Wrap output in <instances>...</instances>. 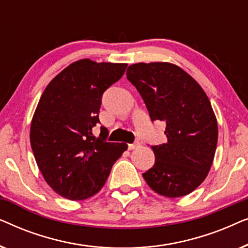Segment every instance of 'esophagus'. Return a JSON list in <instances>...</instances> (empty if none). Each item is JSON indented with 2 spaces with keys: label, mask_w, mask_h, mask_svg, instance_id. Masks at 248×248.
I'll return each mask as SVG.
<instances>
[{
  "label": "esophagus",
  "mask_w": 248,
  "mask_h": 248,
  "mask_svg": "<svg viewBox=\"0 0 248 248\" xmlns=\"http://www.w3.org/2000/svg\"><path fill=\"white\" fill-rule=\"evenodd\" d=\"M139 147H140V143H139V142H134V143H131L127 145L128 150H134V149H137Z\"/></svg>",
  "instance_id": "1"
}]
</instances>
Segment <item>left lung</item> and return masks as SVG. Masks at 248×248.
Instances as JSON below:
<instances>
[{
  "mask_svg": "<svg viewBox=\"0 0 248 248\" xmlns=\"http://www.w3.org/2000/svg\"><path fill=\"white\" fill-rule=\"evenodd\" d=\"M126 78L141 94L151 121L166 123L167 142L152 145L155 165L142 176L166 198L189 194L208 176L218 142V123L208 96L171 63L132 64Z\"/></svg>",
  "mask_w": 248,
  "mask_h": 248,
  "instance_id": "8db88e82",
  "label": "left lung"
}]
</instances>
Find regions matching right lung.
I'll use <instances>...</instances> for the list:
<instances>
[{"label":"right lung","mask_w":248,"mask_h":248,"mask_svg":"<svg viewBox=\"0 0 248 248\" xmlns=\"http://www.w3.org/2000/svg\"><path fill=\"white\" fill-rule=\"evenodd\" d=\"M126 63H97L89 59L70 64L48 83L30 126V144L47 184L69 200H86L103 188L115 161L127 149L107 142L99 123L104 91L123 77Z\"/></svg>","instance_id":"obj_1"}]
</instances>
